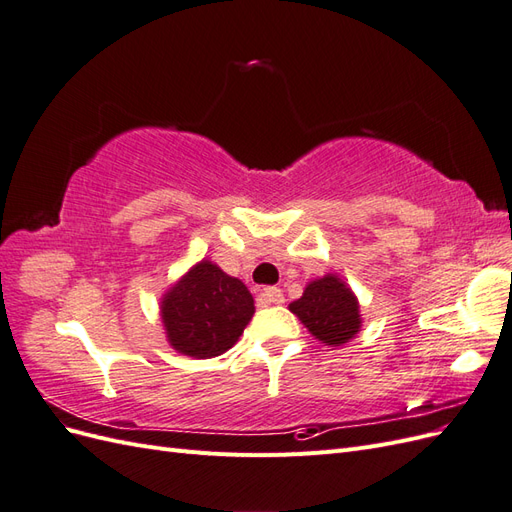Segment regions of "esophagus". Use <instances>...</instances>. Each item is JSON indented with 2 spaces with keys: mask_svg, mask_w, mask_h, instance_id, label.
Listing matches in <instances>:
<instances>
[{
  "mask_svg": "<svg viewBox=\"0 0 512 512\" xmlns=\"http://www.w3.org/2000/svg\"><path fill=\"white\" fill-rule=\"evenodd\" d=\"M258 305L260 307H267V305H280V303H284V292L280 290V288H275V286H269V288H265L262 290L260 294H258Z\"/></svg>",
  "mask_w": 512,
  "mask_h": 512,
  "instance_id": "esophagus-1",
  "label": "esophagus"
}]
</instances>
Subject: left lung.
<instances>
[{
    "label": "left lung",
    "instance_id": "1",
    "mask_svg": "<svg viewBox=\"0 0 512 512\" xmlns=\"http://www.w3.org/2000/svg\"><path fill=\"white\" fill-rule=\"evenodd\" d=\"M303 327L324 346H344L363 327L361 305L352 288L337 273L312 280L301 299L288 305Z\"/></svg>",
    "mask_w": 512,
    "mask_h": 512
}]
</instances>
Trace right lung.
<instances>
[{
	"label": "right lung",
	"mask_w": 512,
	"mask_h": 512,
	"mask_svg": "<svg viewBox=\"0 0 512 512\" xmlns=\"http://www.w3.org/2000/svg\"><path fill=\"white\" fill-rule=\"evenodd\" d=\"M254 312L247 286L207 258L183 273L160 299L168 344L192 359H211L230 350Z\"/></svg>",
	"instance_id": "right-lung-1"
}]
</instances>
